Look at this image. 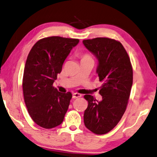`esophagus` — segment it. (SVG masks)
Returning <instances> with one entry per match:
<instances>
[{
  "label": "esophagus",
  "instance_id": "34e87169",
  "mask_svg": "<svg viewBox=\"0 0 157 157\" xmlns=\"http://www.w3.org/2000/svg\"><path fill=\"white\" fill-rule=\"evenodd\" d=\"M81 96H82V95L80 94H78V93H73V98H78Z\"/></svg>",
  "mask_w": 157,
  "mask_h": 157
}]
</instances>
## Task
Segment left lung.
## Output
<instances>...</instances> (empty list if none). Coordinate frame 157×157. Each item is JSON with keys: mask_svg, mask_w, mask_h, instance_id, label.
<instances>
[{"mask_svg": "<svg viewBox=\"0 0 157 157\" xmlns=\"http://www.w3.org/2000/svg\"><path fill=\"white\" fill-rule=\"evenodd\" d=\"M82 43L98 61L96 73L103 81L99 90L101 101L91 95L84 96L88 101L84 125L94 133L105 134L115 127L126 110L133 84V69L127 52L115 40L96 38Z\"/></svg>", "mask_w": 157, "mask_h": 157, "instance_id": "8db88e82", "label": "left lung"}]
</instances>
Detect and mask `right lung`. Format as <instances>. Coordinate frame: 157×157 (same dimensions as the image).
Listing matches in <instances>:
<instances>
[{
	"label": "right lung",
	"mask_w": 157,
	"mask_h": 157,
	"mask_svg": "<svg viewBox=\"0 0 157 157\" xmlns=\"http://www.w3.org/2000/svg\"><path fill=\"white\" fill-rule=\"evenodd\" d=\"M78 39L48 37L34 44L27 57L23 76V93L27 110L35 123L52 128L63 122L72 98L53 86L63 62Z\"/></svg>",
	"instance_id": "1"
}]
</instances>
